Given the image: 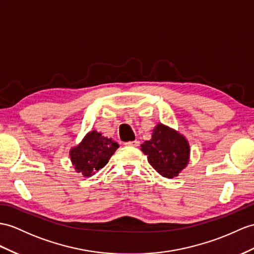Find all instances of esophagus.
<instances>
[{"mask_svg": "<svg viewBox=\"0 0 254 254\" xmlns=\"http://www.w3.org/2000/svg\"><path fill=\"white\" fill-rule=\"evenodd\" d=\"M140 141L139 140H134V141H128L125 143V145L127 146H139Z\"/></svg>", "mask_w": 254, "mask_h": 254, "instance_id": "esophagus-1", "label": "esophagus"}]
</instances>
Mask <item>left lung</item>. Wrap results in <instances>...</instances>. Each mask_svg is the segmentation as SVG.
I'll list each match as a JSON object with an SVG mask.
<instances>
[{"mask_svg":"<svg viewBox=\"0 0 254 254\" xmlns=\"http://www.w3.org/2000/svg\"><path fill=\"white\" fill-rule=\"evenodd\" d=\"M148 163L165 178H175L189 163L190 146L187 139L179 132L158 124L152 139L141 144Z\"/></svg>","mask_w":254,"mask_h":254,"instance_id":"obj_1","label":"left lung"}]
</instances>
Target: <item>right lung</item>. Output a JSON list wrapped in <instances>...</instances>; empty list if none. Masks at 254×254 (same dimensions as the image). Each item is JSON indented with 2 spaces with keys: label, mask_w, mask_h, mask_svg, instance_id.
I'll return each instance as SVG.
<instances>
[{
  "label": "right lung",
  "mask_w": 254,
  "mask_h": 254,
  "mask_svg": "<svg viewBox=\"0 0 254 254\" xmlns=\"http://www.w3.org/2000/svg\"><path fill=\"white\" fill-rule=\"evenodd\" d=\"M119 144L108 139L100 132L92 130L86 134L84 140L70 152L74 168L84 177H90L103 168L113 155Z\"/></svg>",
  "instance_id": "obj_1"
}]
</instances>
